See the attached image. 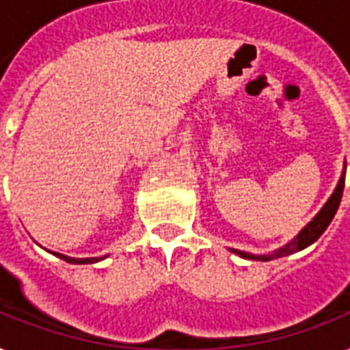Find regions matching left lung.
Here are the masks:
<instances>
[{
    "instance_id": "obj_1",
    "label": "left lung",
    "mask_w": 350,
    "mask_h": 350,
    "mask_svg": "<svg viewBox=\"0 0 350 350\" xmlns=\"http://www.w3.org/2000/svg\"><path fill=\"white\" fill-rule=\"evenodd\" d=\"M343 185H345V172L342 174L340 181H338L336 189L332 192V196L327 200V203L321 207V211L316 214L312 221L305 225L304 229L299 230V234L296 238H293V241H288L287 245H283L278 250H274L272 254H250V252H243V250H236L232 249L234 254L241 256L245 260H260V261H271L276 260V258H283V256L293 254V252H298V250H304L305 247H309L320 238L321 234L325 232V229L329 227V224L334 218L338 207H340V202H342V194H343Z\"/></svg>"
}]
</instances>
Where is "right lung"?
I'll return each instance as SVG.
<instances>
[{
	"mask_svg": "<svg viewBox=\"0 0 350 350\" xmlns=\"http://www.w3.org/2000/svg\"><path fill=\"white\" fill-rule=\"evenodd\" d=\"M52 254H56L57 258H62V260H65L67 263H96V261L103 260V258H68V256L59 254V252H52Z\"/></svg>",
	"mask_w": 350,
	"mask_h": 350,
	"instance_id": "obj_1",
	"label": "right lung"
}]
</instances>
